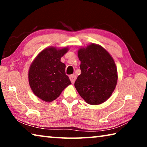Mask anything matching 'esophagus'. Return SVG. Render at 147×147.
Returning a JSON list of instances; mask_svg holds the SVG:
<instances>
[{
    "label": "esophagus",
    "instance_id": "34e87169",
    "mask_svg": "<svg viewBox=\"0 0 147 147\" xmlns=\"http://www.w3.org/2000/svg\"><path fill=\"white\" fill-rule=\"evenodd\" d=\"M69 78L71 80V82L72 84H74V82H75V80H76V75L75 74H71L69 76Z\"/></svg>",
    "mask_w": 147,
    "mask_h": 147
}]
</instances>
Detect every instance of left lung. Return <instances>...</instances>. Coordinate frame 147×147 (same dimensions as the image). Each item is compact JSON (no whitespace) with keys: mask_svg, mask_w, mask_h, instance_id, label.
I'll use <instances>...</instances> for the list:
<instances>
[{"mask_svg":"<svg viewBox=\"0 0 147 147\" xmlns=\"http://www.w3.org/2000/svg\"><path fill=\"white\" fill-rule=\"evenodd\" d=\"M81 74L74 86L87 103L98 105L110 97L115 88L118 75L113 59L106 50L91 43L78 51Z\"/></svg>","mask_w":147,"mask_h":147,"instance_id":"obj_1","label":"left lung"}]
</instances>
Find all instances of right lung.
I'll return each instance as SVG.
<instances>
[{
    "mask_svg": "<svg viewBox=\"0 0 147 147\" xmlns=\"http://www.w3.org/2000/svg\"><path fill=\"white\" fill-rule=\"evenodd\" d=\"M68 51L67 47H48L38 54L30 66V86L35 95L42 100H54L71 84L65 74V65L61 61V57Z\"/></svg>",
    "mask_w": 147,
    "mask_h": 147,
    "instance_id": "add662e5",
    "label": "right lung"
}]
</instances>
